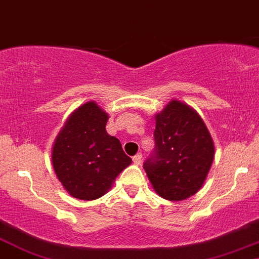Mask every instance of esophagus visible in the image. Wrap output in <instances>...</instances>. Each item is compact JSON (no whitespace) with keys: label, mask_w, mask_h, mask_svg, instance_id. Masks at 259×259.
Instances as JSON below:
<instances>
[{"label":"esophagus","mask_w":259,"mask_h":259,"mask_svg":"<svg viewBox=\"0 0 259 259\" xmlns=\"http://www.w3.org/2000/svg\"><path fill=\"white\" fill-rule=\"evenodd\" d=\"M133 162H134L135 165H139L142 162V153H137V155L133 157Z\"/></svg>","instance_id":"1"}]
</instances>
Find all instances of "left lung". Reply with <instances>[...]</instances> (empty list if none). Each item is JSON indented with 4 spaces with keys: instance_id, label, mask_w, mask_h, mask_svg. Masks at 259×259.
<instances>
[{
    "instance_id": "obj_1",
    "label": "left lung",
    "mask_w": 259,
    "mask_h": 259,
    "mask_svg": "<svg viewBox=\"0 0 259 259\" xmlns=\"http://www.w3.org/2000/svg\"><path fill=\"white\" fill-rule=\"evenodd\" d=\"M155 148L143 167L156 192L170 201L188 199L201 188L214 158V143L191 107L171 101L156 115Z\"/></svg>"
}]
</instances>
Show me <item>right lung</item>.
<instances>
[{"instance_id":"add662e5","label":"right lung","mask_w":259,"mask_h":259,"mask_svg":"<svg viewBox=\"0 0 259 259\" xmlns=\"http://www.w3.org/2000/svg\"><path fill=\"white\" fill-rule=\"evenodd\" d=\"M108 116L94 102L72 113L53 147V166L64 188L76 199L95 200L111 188L132 164L120 141L106 130Z\"/></svg>"}]
</instances>
